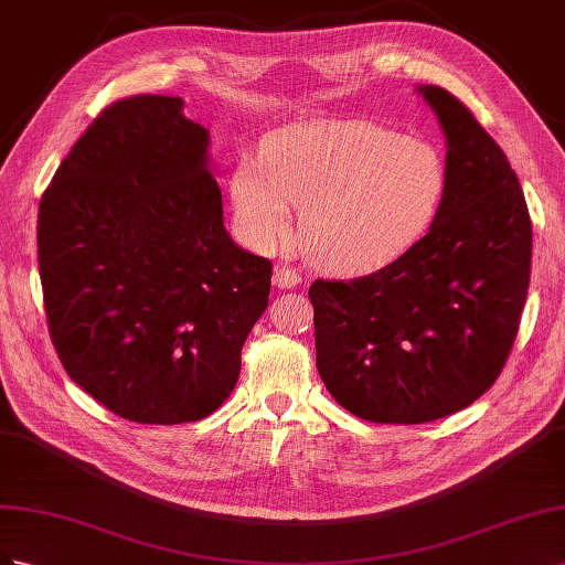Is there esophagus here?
Listing matches in <instances>:
<instances>
[{"instance_id": "1", "label": "esophagus", "mask_w": 565, "mask_h": 565, "mask_svg": "<svg viewBox=\"0 0 565 565\" xmlns=\"http://www.w3.org/2000/svg\"><path fill=\"white\" fill-rule=\"evenodd\" d=\"M271 281H274V286H277V288H296L300 284V274L296 269H291V267L281 265V267L274 269Z\"/></svg>"}]
</instances>
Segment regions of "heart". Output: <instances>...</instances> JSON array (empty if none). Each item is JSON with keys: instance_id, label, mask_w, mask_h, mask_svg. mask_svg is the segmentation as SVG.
Masks as SVG:
<instances>
[{"instance_id": "1", "label": "heart", "mask_w": 565, "mask_h": 565, "mask_svg": "<svg viewBox=\"0 0 565 565\" xmlns=\"http://www.w3.org/2000/svg\"><path fill=\"white\" fill-rule=\"evenodd\" d=\"M445 184L443 156L428 141L366 120H312L274 132L263 156H241L230 196L253 248L281 241L300 207L305 255L360 274L393 263L426 232Z\"/></svg>"}]
</instances>
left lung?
<instances>
[{
    "instance_id": "obj_1",
    "label": "left lung",
    "mask_w": 565,
    "mask_h": 565,
    "mask_svg": "<svg viewBox=\"0 0 565 565\" xmlns=\"http://www.w3.org/2000/svg\"><path fill=\"white\" fill-rule=\"evenodd\" d=\"M416 92L447 141L445 196L424 238L350 281L317 279V369L338 405L376 424L466 409L502 374L530 284L533 224L519 177L473 113Z\"/></svg>"
}]
</instances>
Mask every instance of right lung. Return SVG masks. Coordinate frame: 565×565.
Wrapping results in <instances>:
<instances>
[{
    "label": "right lung",
    "mask_w": 565,
    "mask_h": 565,
    "mask_svg": "<svg viewBox=\"0 0 565 565\" xmlns=\"http://www.w3.org/2000/svg\"><path fill=\"white\" fill-rule=\"evenodd\" d=\"M180 96L96 118L40 201L46 324L68 376L137 424H186L234 391L271 263L224 230L203 125Z\"/></svg>",
    "instance_id": "right-lung-1"
}]
</instances>
